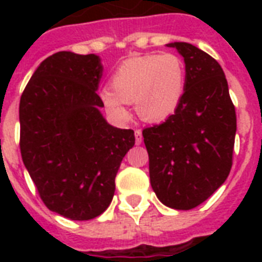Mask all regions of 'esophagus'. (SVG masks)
I'll return each mask as SVG.
<instances>
[{"mask_svg":"<svg viewBox=\"0 0 262 262\" xmlns=\"http://www.w3.org/2000/svg\"><path fill=\"white\" fill-rule=\"evenodd\" d=\"M135 136H136V144L139 145V144H141V141H143V132L140 130V129H136Z\"/></svg>","mask_w":262,"mask_h":262,"instance_id":"esophagus-1","label":"esophagus"}]
</instances>
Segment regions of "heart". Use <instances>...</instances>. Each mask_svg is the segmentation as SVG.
I'll return each instance as SVG.
<instances>
[{"label":"heart","mask_w":262,"mask_h":262,"mask_svg":"<svg viewBox=\"0 0 262 262\" xmlns=\"http://www.w3.org/2000/svg\"><path fill=\"white\" fill-rule=\"evenodd\" d=\"M185 63L172 53L147 54L123 61L111 76V88L100 92L110 114L125 119L136 100L137 114L149 122L163 121L178 108L185 91Z\"/></svg>","instance_id":"b5f03b06"}]
</instances>
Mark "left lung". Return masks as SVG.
I'll return each instance as SVG.
<instances>
[{"label": "left lung", "mask_w": 262, "mask_h": 262, "mask_svg": "<svg viewBox=\"0 0 262 262\" xmlns=\"http://www.w3.org/2000/svg\"><path fill=\"white\" fill-rule=\"evenodd\" d=\"M183 57L186 79L178 108L145 127L151 186L170 208L187 211L208 200L232 166L236 114L219 62L186 42L168 43Z\"/></svg>", "instance_id": "left-lung-1"}]
</instances>
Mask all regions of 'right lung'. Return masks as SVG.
Here are the masks:
<instances>
[{"label": "right lung", "instance_id": "add662e5", "mask_svg": "<svg viewBox=\"0 0 262 262\" xmlns=\"http://www.w3.org/2000/svg\"><path fill=\"white\" fill-rule=\"evenodd\" d=\"M98 55L58 51L35 71L20 98V152L40 199L71 220L102 215L135 132L108 125L96 94Z\"/></svg>", "mask_w": 262, "mask_h": 262}]
</instances>
